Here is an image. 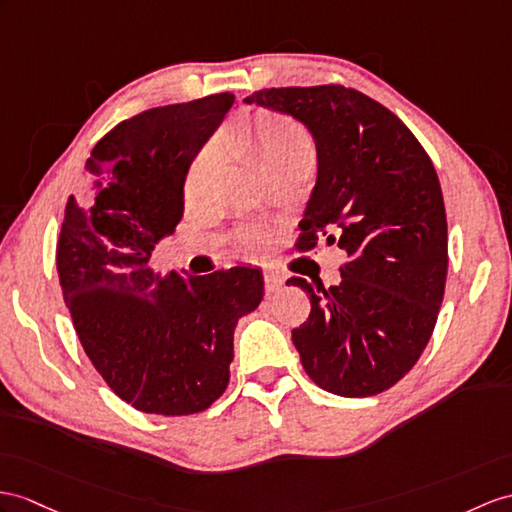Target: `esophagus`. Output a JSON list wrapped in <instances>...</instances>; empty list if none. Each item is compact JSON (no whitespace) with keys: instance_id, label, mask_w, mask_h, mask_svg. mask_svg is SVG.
<instances>
[{"instance_id":"esophagus-1","label":"esophagus","mask_w":512,"mask_h":512,"mask_svg":"<svg viewBox=\"0 0 512 512\" xmlns=\"http://www.w3.org/2000/svg\"><path fill=\"white\" fill-rule=\"evenodd\" d=\"M284 284V276L280 271H265V289L267 293H276Z\"/></svg>"}]
</instances>
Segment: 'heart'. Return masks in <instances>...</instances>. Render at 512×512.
I'll list each match as a JSON object with an SVG mask.
<instances>
[{"instance_id": "obj_1", "label": "heart", "mask_w": 512, "mask_h": 512, "mask_svg": "<svg viewBox=\"0 0 512 512\" xmlns=\"http://www.w3.org/2000/svg\"><path fill=\"white\" fill-rule=\"evenodd\" d=\"M228 145L263 180L276 176V173L310 171L317 160V149L310 134L297 121L278 115H258L245 128L234 132L228 139ZM213 167V152H202L195 158L184 184L186 202H197L204 195ZM243 243L249 247H260L265 239L258 232H247Z\"/></svg>"}]
</instances>
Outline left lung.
<instances>
[{"label": "left lung", "mask_w": 512, "mask_h": 512, "mask_svg": "<svg viewBox=\"0 0 512 512\" xmlns=\"http://www.w3.org/2000/svg\"><path fill=\"white\" fill-rule=\"evenodd\" d=\"M245 104L313 134L317 184L297 249L326 236L347 254L330 289L286 280L310 295V315L293 330L308 378L341 397L391 389L426 350L445 293L447 219L430 156L389 108L341 84L265 89Z\"/></svg>", "instance_id": "1"}]
</instances>
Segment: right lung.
<instances>
[{
	"label": "right lung",
	"mask_w": 512,
	"mask_h": 512,
	"mask_svg": "<svg viewBox=\"0 0 512 512\" xmlns=\"http://www.w3.org/2000/svg\"><path fill=\"white\" fill-rule=\"evenodd\" d=\"M234 104L217 93L121 121L84 165L56 267L73 328L99 376L141 413L184 417L223 395L234 328L263 299V273L167 276L149 265L184 213L193 158Z\"/></svg>",
	"instance_id": "right-lung-1"
}]
</instances>
